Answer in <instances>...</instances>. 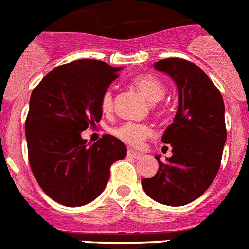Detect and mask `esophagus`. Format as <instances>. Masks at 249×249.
Here are the masks:
<instances>
[{"instance_id":"1","label":"esophagus","mask_w":249,"mask_h":249,"mask_svg":"<svg viewBox=\"0 0 249 249\" xmlns=\"http://www.w3.org/2000/svg\"><path fill=\"white\" fill-rule=\"evenodd\" d=\"M127 157H130V158H135V160H138V158H141V157H142V154H139V153H137V151H133V150H128V151H127Z\"/></svg>"}]
</instances>
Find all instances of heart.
Returning a JSON list of instances; mask_svg holds the SVG:
<instances>
[{
	"instance_id": "obj_1",
	"label": "heart",
	"mask_w": 249,
	"mask_h": 249,
	"mask_svg": "<svg viewBox=\"0 0 249 249\" xmlns=\"http://www.w3.org/2000/svg\"><path fill=\"white\" fill-rule=\"evenodd\" d=\"M133 86L139 92L143 95L149 102H158L165 95V86L163 83L156 76L151 75H139L133 79ZM114 107V96L111 91H106L100 100V108L105 114H110ZM112 134L116 138L121 139L123 143L128 144L131 147H138L142 144L144 139L149 138L153 134L151 128L142 123L126 122L122 123L118 127L112 130Z\"/></svg>"
}]
</instances>
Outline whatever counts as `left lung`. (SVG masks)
Segmentation results:
<instances>
[{"instance_id":"8db88e82","label":"left lung","mask_w":249,"mask_h":249,"mask_svg":"<svg viewBox=\"0 0 249 249\" xmlns=\"http://www.w3.org/2000/svg\"><path fill=\"white\" fill-rule=\"evenodd\" d=\"M154 68L167 73L178 88V110L162 135L173 156L157 161L154 177L143 178L146 195L170 206L198 198L216 178L227 141L225 107L221 93L198 65L178 57L157 61Z\"/></svg>"}]
</instances>
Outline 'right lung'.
Wrapping results in <instances>:
<instances>
[{
    "instance_id": "add662e5",
    "label": "right lung",
    "mask_w": 249,
    "mask_h": 249,
    "mask_svg": "<svg viewBox=\"0 0 249 249\" xmlns=\"http://www.w3.org/2000/svg\"><path fill=\"white\" fill-rule=\"evenodd\" d=\"M121 67L82 59L56 67L29 100L25 137L32 173L47 195L65 206H82L105 190L110 167L126 144L105 134L91 146L82 131L102 118L100 100Z\"/></svg>"
}]
</instances>
